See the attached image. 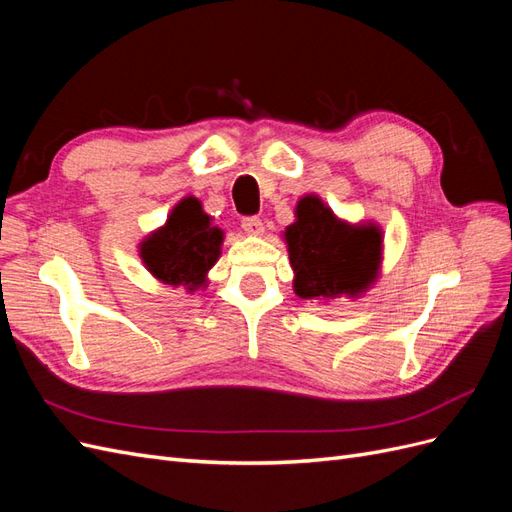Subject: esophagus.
I'll return each mask as SVG.
<instances>
[{
	"label": "esophagus",
	"mask_w": 512,
	"mask_h": 512,
	"mask_svg": "<svg viewBox=\"0 0 512 512\" xmlns=\"http://www.w3.org/2000/svg\"><path fill=\"white\" fill-rule=\"evenodd\" d=\"M241 226H243V230L247 232V235H254V237L265 232V224H262V220L256 218V215H252V218H243Z\"/></svg>",
	"instance_id": "esophagus-1"
}]
</instances>
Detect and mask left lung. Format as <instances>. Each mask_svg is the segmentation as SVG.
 <instances>
[{"instance_id":"1","label":"left lung","mask_w":512,"mask_h":512,"mask_svg":"<svg viewBox=\"0 0 512 512\" xmlns=\"http://www.w3.org/2000/svg\"><path fill=\"white\" fill-rule=\"evenodd\" d=\"M284 239L294 292L301 299L359 297L376 282L382 260V230L376 224H348L335 218L314 194L297 203Z\"/></svg>"}]
</instances>
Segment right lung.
Instances as JSON below:
<instances>
[{
    "instance_id": "obj_1",
    "label": "right lung",
    "mask_w": 512,
    "mask_h": 512,
    "mask_svg": "<svg viewBox=\"0 0 512 512\" xmlns=\"http://www.w3.org/2000/svg\"><path fill=\"white\" fill-rule=\"evenodd\" d=\"M222 241V228L211 224L200 200L185 196L170 211L166 224L141 243V258L162 284L194 292L207 286V273L222 254Z\"/></svg>"
}]
</instances>
